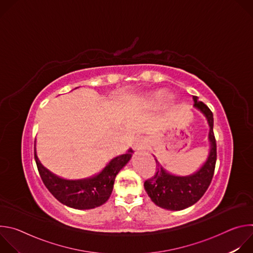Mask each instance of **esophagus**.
Masks as SVG:
<instances>
[{
  "label": "esophagus",
  "mask_w": 253,
  "mask_h": 253,
  "mask_svg": "<svg viewBox=\"0 0 253 253\" xmlns=\"http://www.w3.org/2000/svg\"><path fill=\"white\" fill-rule=\"evenodd\" d=\"M148 147V142L145 138L143 137H138L134 141V148L136 150H143L146 149Z\"/></svg>",
  "instance_id": "1"
}]
</instances>
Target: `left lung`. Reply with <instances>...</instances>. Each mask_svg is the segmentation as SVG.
<instances>
[{
    "instance_id": "1",
    "label": "left lung",
    "mask_w": 253,
    "mask_h": 253,
    "mask_svg": "<svg viewBox=\"0 0 253 253\" xmlns=\"http://www.w3.org/2000/svg\"><path fill=\"white\" fill-rule=\"evenodd\" d=\"M194 107L199 109L207 119L209 125L208 140L210 151L205 163L194 174L175 176L162 168L156 160L154 177L144 182L148 196L159 207L168 210H182L196 203L206 192L214 174L216 163V140L213 133V114L209 108L197 96H193Z\"/></svg>"
}]
</instances>
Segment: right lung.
Segmentation results:
<instances>
[{
  "mask_svg": "<svg viewBox=\"0 0 253 253\" xmlns=\"http://www.w3.org/2000/svg\"><path fill=\"white\" fill-rule=\"evenodd\" d=\"M133 150L113 158L97 175L79 179L67 180L60 178L46 169L38 159L35 147V160L45 186L52 195L66 206L75 209H92L104 204L109 199L116 175L128 163Z\"/></svg>",
  "mask_w": 253,
  "mask_h": 253,
  "instance_id": "right-lung-1",
  "label": "right lung"
}]
</instances>
